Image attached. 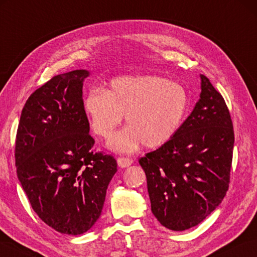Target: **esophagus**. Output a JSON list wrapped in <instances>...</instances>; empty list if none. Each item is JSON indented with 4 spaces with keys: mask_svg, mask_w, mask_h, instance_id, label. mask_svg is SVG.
I'll use <instances>...</instances> for the list:
<instances>
[{
    "mask_svg": "<svg viewBox=\"0 0 257 257\" xmlns=\"http://www.w3.org/2000/svg\"><path fill=\"white\" fill-rule=\"evenodd\" d=\"M116 162H118V165L120 167H128L133 164V160H130L128 157H118Z\"/></svg>",
    "mask_w": 257,
    "mask_h": 257,
    "instance_id": "obj_1",
    "label": "esophagus"
}]
</instances>
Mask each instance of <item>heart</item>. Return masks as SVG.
I'll return each instance as SVG.
<instances>
[{
  "mask_svg": "<svg viewBox=\"0 0 257 257\" xmlns=\"http://www.w3.org/2000/svg\"><path fill=\"white\" fill-rule=\"evenodd\" d=\"M189 108V94L179 83L160 76H124L110 83L108 90L92 88L84 100L92 130L110 137L122 121L129 124L110 139L116 152L132 153L144 144L161 147L175 136Z\"/></svg>",
  "mask_w": 257,
  "mask_h": 257,
  "instance_id": "obj_1",
  "label": "heart"
}]
</instances>
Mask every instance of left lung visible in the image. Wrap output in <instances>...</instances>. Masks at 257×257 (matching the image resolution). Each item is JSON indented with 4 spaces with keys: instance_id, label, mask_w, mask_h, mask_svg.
<instances>
[{
    "instance_id": "8db88e82",
    "label": "left lung",
    "mask_w": 257,
    "mask_h": 257,
    "mask_svg": "<svg viewBox=\"0 0 257 257\" xmlns=\"http://www.w3.org/2000/svg\"><path fill=\"white\" fill-rule=\"evenodd\" d=\"M234 142L226 102L201 75L200 100L175 136L139 160L152 212L163 226L189 229L220 204L230 182Z\"/></svg>"
}]
</instances>
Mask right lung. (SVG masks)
Here are the masks:
<instances>
[{"mask_svg":"<svg viewBox=\"0 0 257 257\" xmlns=\"http://www.w3.org/2000/svg\"><path fill=\"white\" fill-rule=\"evenodd\" d=\"M85 69L59 74L32 93L16 138L18 179L46 225L81 235L99 219L116 172L112 155L94 151L84 112Z\"/></svg>","mask_w":257,"mask_h":257,"instance_id":"add662e5","label":"right lung"}]
</instances>
